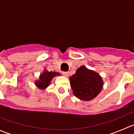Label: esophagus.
<instances>
[{"label":"esophagus","mask_w":134,"mask_h":134,"mask_svg":"<svg viewBox=\"0 0 134 134\" xmlns=\"http://www.w3.org/2000/svg\"><path fill=\"white\" fill-rule=\"evenodd\" d=\"M62 74H63L64 76H69V72H62Z\"/></svg>","instance_id":"obj_1"}]
</instances>
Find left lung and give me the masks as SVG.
<instances>
[{"label":"left lung","mask_w":134,"mask_h":134,"mask_svg":"<svg viewBox=\"0 0 134 134\" xmlns=\"http://www.w3.org/2000/svg\"><path fill=\"white\" fill-rule=\"evenodd\" d=\"M69 79L74 95L85 101L95 98L100 93L103 86L101 76L85 66L78 68L75 74Z\"/></svg>","instance_id":"1"}]
</instances>
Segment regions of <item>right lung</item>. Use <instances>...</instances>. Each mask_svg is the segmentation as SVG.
<instances>
[{
    "label": "right lung",
    "instance_id": "add662e5",
    "mask_svg": "<svg viewBox=\"0 0 134 134\" xmlns=\"http://www.w3.org/2000/svg\"><path fill=\"white\" fill-rule=\"evenodd\" d=\"M60 75L58 72H48V70H44L40 76V79L35 82V84L40 89H45L50 84L51 80L56 76Z\"/></svg>",
    "mask_w": 134,
    "mask_h": 134
}]
</instances>
